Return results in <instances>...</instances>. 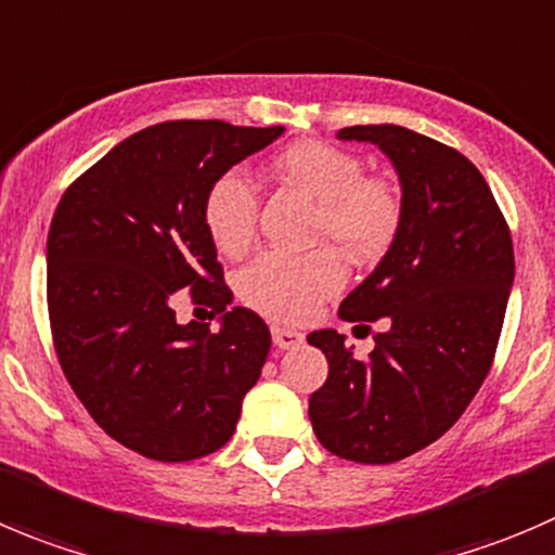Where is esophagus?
<instances>
[{
	"label": "esophagus",
	"mask_w": 555,
	"mask_h": 555,
	"mask_svg": "<svg viewBox=\"0 0 555 555\" xmlns=\"http://www.w3.org/2000/svg\"><path fill=\"white\" fill-rule=\"evenodd\" d=\"M271 336H273V344H276L279 349H295L304 344V333L293 331V327H284V325H273Z\"/></svg>",
	"instance_id": "esophagus-1"
}]
</instances>
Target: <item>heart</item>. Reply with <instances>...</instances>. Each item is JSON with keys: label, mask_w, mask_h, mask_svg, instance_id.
<instances>
[{"label": "heart", "mask_w": 555, "mask_h": 555, "mask_svg": "<svg viewBox=\"0 0 555 555\" xmlns=\"http://www.w3.org/2000/svg\"><path fill=\"white\" fill-rule=\"evenodd\" d=\"M279 179L317 203V238H327L354 262L379 260L401 228V197L385 179L365 176L363 163L325 141H300L273 159ZM203 222L224 257H244L257 235V192L238 170L208 186ZM344 284L336 251H266L238 273V298L279 322H304Z\"/></svg>", "instance_id": "b5f03b06"}]
</instances>
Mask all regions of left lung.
<instances>
[{
  "label": "left lung",
  "mask_w": 555,
  "mask_h": 555,
  "mask_svg": "<svg viewBox=\"0 0 555 555\" xmlns=\"http://www.w3.org/2000/svg\"><path fill=\"white\" fill-rule=\"evenodd\" d=\"M374 143L401 181V228L379 266L341 300L347 322L382 320L369 358L341 333H309L327 358L309 398L317 439L358 464H392L455 426L491 371L515 276L509 228L461 152L398 124L338 129Z\"/></svg>",
  "instance_id": "left-lung-1"
}]
</instances>
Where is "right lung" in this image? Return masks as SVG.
Returning a JSON list of instances; mask_svg holds the SVG:
<instances>
[{
  "label": "right lung",
  "mask_w": 555,
  "mask_h": 555,
  "mask_svg": "<svg viewBox=\"0 0 555 555\" xmlns=\"http://www.w3.org/2000/svg\"><path fill=\"white\" fill-rule=\"evenodd\" d=\"M282 132L154 124L75 179L53 214L46 260L59 363L96 426L146 459L217 453L260 379L271 331L251 309H228L203 201L214 179ZM181 299L219 313L220 331L179 323Z\"/></svg>",
  "instance_id": "1"
}]
</instances>
